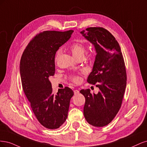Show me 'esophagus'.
<instances>
[{
  "mask_svg": "<svg viewBox=\"0 0 147 147\" xmlns=\"http://www.w3.org/2000/svg\"><path fill=\"white\" fill-rule=\"evenodd\" d=\"M74 93L75 95H76V94H78L79 93V91L78 90H74Z\"/></svg>",
  "mask_w": 147,
  "mask_h": 147,
  "instance_id": "1",
  "label": "esophagus"
}]
</instances>
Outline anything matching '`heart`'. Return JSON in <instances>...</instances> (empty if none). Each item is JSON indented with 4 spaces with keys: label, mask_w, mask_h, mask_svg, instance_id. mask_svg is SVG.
Listing matches in <instances>:
<instances>
[{
    "label": "heart",
    "mask_w": 147,
    "mask_h": 147,
    "mask_svg": "<svg viewBox=\"0 0 147 147\" xmlns=\"http://www.w3.org/2000/svg\"><path fill=\"white\" fill-rule=\"evenodd\" d=\"M69 49L71 52V53L76 58H77L78 59L80 57H83L84 53H86V47L85 46V45L82 42H73V43L71 44L69 46ZM61 54V50L59 49L55 54V60L57 61L58 60L59 56ZM72 80L73 82L78 84L80 81V77L78 76H74L72 78Z\"/></svg>",
    "instance_id": "obj_1"
}]
</instances>
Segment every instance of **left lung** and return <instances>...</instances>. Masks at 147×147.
<instances>
[{
	"mask_svg": "<svg viewBox=\"0 0 147 147\" xmlns=\"http://www.w3.org/2000/svg\"><path fill=\"white\" fill-rule=\"evenodd\" d=\"M82 31V35L94 46L96 55L87 82L96 84L98 94L81 90L86 98L84 115L90 125L103 127L109 124L121 107L127 76L123 56L118 41L103 27H93Z\"/></svg>",
	"mask_w": 147,
	"mask_h": 147,
	"instance_id": "obj_1",
	"label": "left lung"
}]
</instances>
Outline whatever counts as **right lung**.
I'll list each match as a JSON object with an SVG mask.
<instances>
[{
  "label": "right lung",
  "mask_w": 147,
  "mask_h": 147,
  "mask_svg": "<svg viewBox=\"0 0 147 147\" xmlns=\"http://www.w3.org/2000/svg\"><path fill=\"white\" fill-rule=\"evenodd\" d=\"M74 31H44L28 44L20 61L22 89L41 125L57 129L68 117L70 99L74 92L69 87L53 92L49 78L55 74V55Z\"/></svg>",
  "instance_id": "right-lung-1"
}]
</instances>
